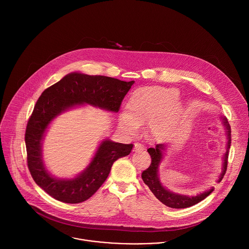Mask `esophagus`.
Returning a JSON list of instances; mask_svg holds the SVG:
<instances>
[{
	"label": "esophagus",
	"mask_w": 249,
	"mask_h": 249,
	"mask_svg": "<svg viewBox=\"0 0 249 249\" xmlns=\"http://www.w3.org/2000/svg\"><path fill=\"white\" fill-rule=\"evenodd\" d=\"M142 150H144V146H143V145L140 144V143H135V144H134V151H135V152H137V151H142Z\"/></svg>",
	"instance_id": "34e87169"
}]
</instances>
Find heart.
I'll list each match as a JSON object with an SVG mask.
<instances>
[{"mask_svg":"<svg viewBox=\"0 0 249 249\" xmlns=\"http://www.w3.org/2000/svg\"><path fill=\"white\" fill-rule=\"evenodd\" d=\"M176 90L162 87H145L133 92L128 102L129 112L122 113L120 122L130 132L138 126L155 120L160 115L177 110L178 104L174 100Z\"/></svg>","mask_w":249,"mask_h":249,"instance_id":"heart-1","label":"heart"}]
</instances>
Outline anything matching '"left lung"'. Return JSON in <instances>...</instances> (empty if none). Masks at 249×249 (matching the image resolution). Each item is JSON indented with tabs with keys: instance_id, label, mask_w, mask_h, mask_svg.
I'll list each match as a JSON object with an SVG mask.
<instances>
[{
	"instance_id": "left-lung-1",
	"label": "left lung",
	"mask_w": 249,
	"mask_h": 249,
	"mask_svg": "<svg viewBox=\"0 0 249 249\" xmlns=\"http://www.w3.org/2000/svg\"><path fill=\"white\" fill-rule=\"evenodd\" d=\"M224 120V124L226 125L227 128V134H228V148H227V152L225 155V159H224V167H223V173L221 174L220 178H219V182L223 179V176L225 174V171L227 169V165H228V157H229V149L231 147V131H230V125L228 124L226 118L223 119ZM164 149V146L162 144H158L156 146V148H150L148 149V153L151 156L152 159V162L150 164V166L142 172V179L145 182V184H147L150 188V190L154 193V195L165 206L170 207V208H174V209H183V208H188L191 207L199 202H201L202 200H204L207 196H209L212 191L214 189H210L204 193H201L197 196H192V197H188L185 195H180V194H176V193H172L168 190H166L160 183V179H159V164L162 159V150Z\"/></svg>"
}]
</instances>
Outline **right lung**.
I'll return each mask as SVG.
<instances>
[{"label":"right lung","instance_id":"add662e5","mask_svg":"<svg viewBox=\"0 0 249 249\" xmlns=\"http://www.w3.org/2000/svg\"><path fill=\"white\" fill-rule=\"evenodd\" d=\"M134 83L105 76L72 73L41 93L27 121L24 139L30 174L35 183L47 194L69 204L88 200L107 178L113 162L128 156L133 148L132 144L104 140L82 174L73 179H56L47 172L41 159V142L50 122L66 109L83 103L118 112Z\"/></svg>","mask_w":249,"mask_h":249}]
</instances>
